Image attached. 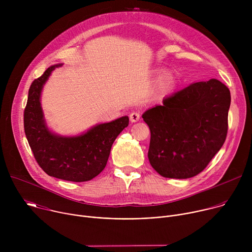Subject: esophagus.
<instances>
[{"label":"esophagus","mask_w":252,"mask_h":252,"mask_svg":"<svg viewBox=\"0 0 252 252\" xmlns=\"http://www.w3.org/2000/svg\"><path fill=\"white\" fill-rule=\"evenodd\" d=\"M129 119H130L131 123H135V122L139 121V119H140V114L137 113V112H132V113L129 115Z\"/></svg>","instance_id":"obj_1"}]
</instances>
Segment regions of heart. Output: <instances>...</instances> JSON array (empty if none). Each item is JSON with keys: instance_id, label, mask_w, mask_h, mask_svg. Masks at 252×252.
Masks as SVG:
<instances>
[{"instance_id": "1", "label": "heart", "mask_w": 252, "mask_h": 252, "mask_svg": "<svg viewBox=\"0 0 252 252\" xmlns=\"http://www.w3.org/2000/svg\"><path fill=\"white\" fill-rule=\"evenodd\" d=\"M176 84V79L175 76L172 73L167 74L164 78H163V82H162V90L164 92L170 91Z\"/></svg>"}]
</instances>
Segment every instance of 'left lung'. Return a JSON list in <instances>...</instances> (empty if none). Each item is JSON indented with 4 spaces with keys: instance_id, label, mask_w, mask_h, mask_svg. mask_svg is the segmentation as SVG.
I'll use <instances>...</instances> for the list:
<instances>
[{
    "instance_id": "obj_1",
    "label": "left lung",
    "mask_w": 252,
    "mask_h": 252,
    "mask_svg": "<svg viewBox=\"0 0 252 252\" xmlns=\"http://www.w3.org/2000/svg\"><path fill=\"white\" fill-rule=\"evenodd\" d=\"M230 92L219 80L178 91L142 115L151 130L149 159L163 177L200 173L221 149L228 129Z\"/></svg>"
}]
</instances>
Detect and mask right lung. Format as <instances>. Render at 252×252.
<instances>
[{"label": "right lung", "instance_id": "add662e5", "mask_svg": "<svg viewBox=\"0 0 252 252\" xmlns=\"http://www.w3.org/2000/svg\"><path fill=\"white\" fill-rule=\"evenodd\" d=\"M59 65L50 66L32 83L24 111L25 133L34 159L47 174L67 182H88L105 167L113 143L128 126V118L97 125L79 136L52 133L45 125L40 95L52 70Z\"/></svg>", "mask_w": 252, "mask_h": 252}]
</instances>
